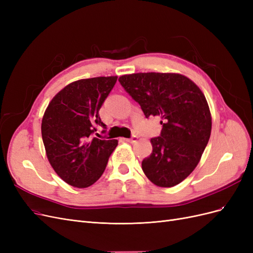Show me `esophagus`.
Listing matches in <instances>:
<instances>
[{
  "mask_svg": "<svg viewBox=\"0 0 253 253\" xmlns=\"http://www.w3.org/2000/svg\"><path fill=\"white\" fill-rule=\"evenodd\" d=\"M137 138H138V137L134 136V137H132V138H125V140H126V142H129V143H134V142H136Z\"/></svg>",
  "mask_w": 253,
  "mask_h": 253,
  "instance_id": "esophagus-1",
  "label": "esophagus"
}]
</instances>
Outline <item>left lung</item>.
Wrapping results in <instances>:
<instances>
[{"mask_svg":"<svg viewBox=\"0 0 253 253\" xmlns=\"http://www.w3.org/2000/svg\"><path fill=\"white\" fill-rule=\"evenodd\" d=\"M145 117L163 119L162 134L141 163L145 176L163 188L178 185L193 172L209 141L212 118L201 88L176 73H137L119 77Z\"/></svg>","mask_w":253,"mask_h":253,"instance_id":"obj_1","label":"left lung"}]
</instances>
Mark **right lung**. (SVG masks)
<instances>
[{
  "label": "right lung",
  "instance_id": "obj_1",
  "mask_svg": "<svg viewBox=\"0 0 253 253\" xmlns=\"http://www.w3.org/2000/svg\"><path fill=\"white\" fill-rule=\"evenodd\" d=\"M117 76L74 81L51 99L42 118L41 133L46 156L59 177L76 188H87L103 174L117 139L91 137L105 98Z\"/></svg>",
  "mask_w": 253,
  "mask_h": 253
}]
</instances>
